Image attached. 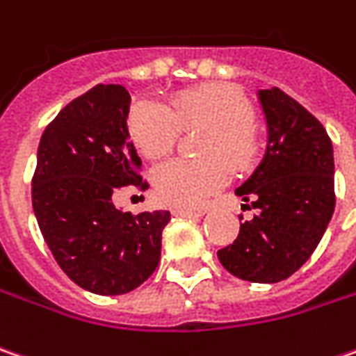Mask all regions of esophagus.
<instances>
[{
	"label": "esophagus",
	"instance_id": "esophagus-1",
	"mask_svg": "<svg viewBox=\"0 0 356 356\" xmlns=\"http://www.w3.org/2000/svg\"><path fill=\"white\" fill-rule=\"evenodd\" d=\"M171 213L175 216H183V218H199V216H202L207 211H202V209H199V211H191V209H179V207H175V209H171Z\"/></svg>",
	"mask_w": 356,
	"mask_h": 356
}]
</instances>
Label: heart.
<instances>
[{
    "label": "heart",
    "mask_w": 356,
    "mask_h": 356,
    "mask_svg": "<svg viewBox=\"0 0 356 356\" xmlns=\"http://www.w3.org/2000/svg\"><path fill=\"white\" fill-rule=\"evenodd\" d=\"M252 106L230 84H202L177 92L157 104L138 100L126 118L129 140L147 159H161L173 152L181 129L207 126L201 154L222 155L234 169L250 165L256 143L250 128ZM157 199L171 207H197L228 181V169L218 157L171 159L154 171Z\"/></svg>",
    "instance_id": "b5f03b06"
}]
</instances>
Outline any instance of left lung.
<instances>
[{
    "label": "left lung",
    "mask_w": 356,
    "mask_h": 356,
    "mask_svg": "<svg viewBox=\"0 0 356 356\" xmlns=\"http://www.w3.org/2000/svg\"><path fill=\"white\" fill-rule=\"evenodd\" d=\"M268 143L260 165L238 189L258 213L240 222L218 260L232 276L276 284L309 260L335 211L333 145L300 102L272 86L258 90Z\"/></svg>",
    "instance_id": "8db88e82"
}]
</instances>
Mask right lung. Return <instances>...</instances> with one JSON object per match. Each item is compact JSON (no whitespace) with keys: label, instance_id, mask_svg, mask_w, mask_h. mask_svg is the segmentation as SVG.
Wrapping results in <instances>:
<instances>
[{"label":"right lung","instance_id":"obj_1","mask_svg":"<svg viewBox=\"0 0 356 356\" xmlns=\"http://www.w3.org/2000/svg\"><path fill=\"white\" fill-rule=\"evenodd\" d=\"M131 98L120 84H96L47 126L37 149L33 211L56 264L76 286L120 296L152 276L169 211L131 215L116 209L122 187L147 189L129 141Z\"/></svg>","mask_w":356,"mask_h":356}]
</instances>
